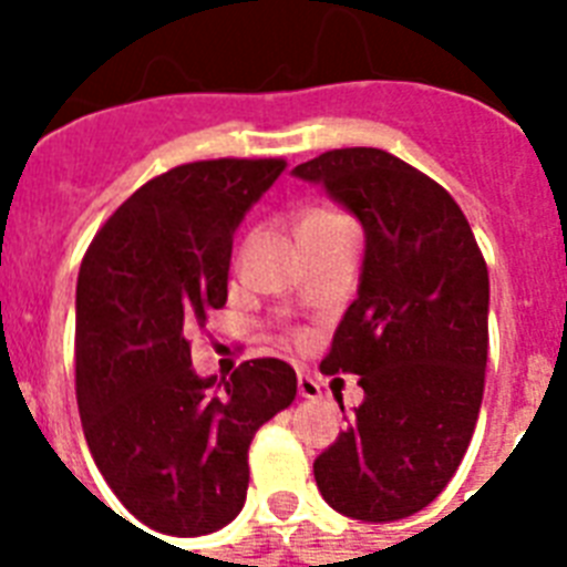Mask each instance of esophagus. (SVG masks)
Wrapping results in <instances>:
<instances>
[{"instance_id":"34e87169","label":"esophagus","mask_w":567,"mask_h":567,"mask_svg":"<svg viewBox=\"0 0 567 567\" xmlns=\"http://www.w3.org/2000/svg\"><path fill=\"white\" fill-rule=\"evenodd\" d=\"M297 391H300L302 400H318V396L323 394V391H320L318 379L311 377V373H306V371L297 373Z\"/></svg>"}]
</instances>
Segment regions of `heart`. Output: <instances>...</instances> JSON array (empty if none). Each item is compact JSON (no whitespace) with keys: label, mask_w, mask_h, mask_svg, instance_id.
I'll use <instances>...</instances> for the list:
<instances>
[{"label":"heart","mask_w":567,"mask_h":567,"mask_svg":"<svg viewBox=\"0 0 567 567\" xmlns=\"http://www.w3.org/2000/svg\"><path fill=\"white\" fill-rule=\"evenodd\" d=\"M329 217H336V214H327V212H315V214H309V217H306V220H302V223H318V220H329Z\"/></svg>","instance_id":"b5f03b06"}]
</instances>
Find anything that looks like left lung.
Instances as JSON below:
<instances>
[{
    "label": "left lung",
    "instance_id": "obj_1",
    "mask_svg": "<svg viewBox=\"0 0 567 567\" xmlns=\"http://www.w3.org/2000/svg\"><path fill=\"white\" fill-rule=\"evenodd\" d=\"M291 173L323 185L364 229L359 297L320 364L355 373L364 400L315 458V480L347 518H409L444 492L474 435L488 267L456 199L385 150H332Z\"/></svg>",
    "mask_w": 567,
    "mask_h": 567
}]
</instances>
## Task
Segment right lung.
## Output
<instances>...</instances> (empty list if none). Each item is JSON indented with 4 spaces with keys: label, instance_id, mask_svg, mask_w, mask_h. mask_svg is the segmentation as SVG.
Masks as SVG:
<instances>
[{
    "label": "right lung",
    "instance_id": "right-lung-1",
    "mask_svg": "<svg viewBox=\"0 0 567 567\" xmlns=\"http://www.w3.org/2000/svg\"><path fill=\"white\" fill-rule=\"evenodd\" d=\"M288 164L173 167L111 214L75 285V396L93 462L137 520L167 536L226 527L247 501V450L297 396L279 359L196 377L188 329L226 306L231 238Z\"/></svg>",
    "mask_w": 567,
    "mask_h": 567
}]
</instances>
